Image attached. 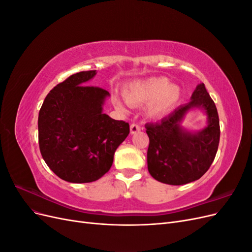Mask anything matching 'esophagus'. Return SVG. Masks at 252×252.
Wrapping results in <instances>:
<instances>
[{
  "mask_svg": "<svg viewBox=\"0 0 252 252\" xmlns=\"http://www.w3.org/2000/svg\"><path fill=\"white\" fill-rule=\"evenodd\" d=\"M140 130H141V126L140 125H138V124H131L130 125V132L132 134L139 132Z\"/></svg>",
  "mask_w": 252,
  "mask_h": 252,
  "instance_id": "obj_1",
  "label": "esophagus"
}]
</instances>
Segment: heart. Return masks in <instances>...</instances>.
<instances>
[{"mask_svg": "<svg viewBox=\"0 0 252 252\" xmlns=\"http://www.w3.org/2000/svg\"><path fill=\"white\" fill-rule=\"evenodd\" d=\"M125 100L129 105L139 106L146 104V114L157 119L170 111L181 97V88L177 84L169 83L165 77H154L147 80L131 83L125 89ZM118 106L125 110L123 103L118 101Z\"/></svg>", "mask_w": 252, "mask_h": 252, "instance_id": "1", "label": "heart"}]
</instances>
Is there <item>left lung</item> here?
<instances>
[{"instance_id": "8db88e82", "label": "left lung", "mask_w": 252, "mask_h": 252, "mask_svg": "<svg viewBox=\"0 0 252 252\" xmlns=\"http://www.w3.org/2000/svg\"><path fill=\"white\" fill-rule=\"evenodd\" d=\"M192 108H202L209 119L208 127L196 134L180 127L185 114ZM145 128L149 136L148 171L158 182L184 185L199 180L216 158L220 133L219 114L204 83L196 86L189 103Z\"/></svg>"}]
</instances>
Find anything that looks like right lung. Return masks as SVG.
<instances>
[{"label": "right lung", "instance_id": "obj_1", "mask_svg": "<svg viewBox=\"0 0 252 252\" xmlns=\"http://www.w3.org/2000/svg\"><path fill=\"white\" fill-rule=\"evenodd\" d=\"M96 70L81 71L50 90L39 112V146L60 179L90 183L107 172L129 124L103 113L107 90L88 86Z\"/></svg>", "mask_w": 252, "mask_h": 252}]
</instances>
